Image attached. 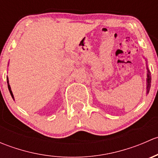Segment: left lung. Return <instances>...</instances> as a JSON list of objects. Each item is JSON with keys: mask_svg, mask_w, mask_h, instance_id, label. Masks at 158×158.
I'll return each instance as SVG.
<instances>
[{"mask_svg": "<svg viewBox=\"0 0 158 158\" xmlns=\"http://www.w3.org/2000/svg\"><path fill=\"white\" fill-rule=\"evenodd\" d=\"M148 86H147V89H148V92H149V89H150V88H151V74H150V72H149V70H148Z\"/></svg>", "mask_w": 158, "mask_h": 158, "instance_id": "8db88e82", "label": "left lung"}]
</instances>
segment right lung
Listing matches in <instances>:
<instances>
[{"mask_svg": "<svg viewBox=\"0 0 158 158\" xmlns=\"http://www.w3.org/2000/svg\"><path fill=\"white\" fill-rule=\"evenodd\" d=\"M7 85H8V89H9V91H10V93L11 96H12V98H14V95H13V93H12V92H11V89H10V85H9V81H8V79H7Z\"/></svg>", "mask_w": 158, "mask_h": 158, "instance_id": "right-lung-1", "label": "right lung"}]
</instances>
